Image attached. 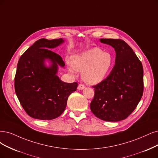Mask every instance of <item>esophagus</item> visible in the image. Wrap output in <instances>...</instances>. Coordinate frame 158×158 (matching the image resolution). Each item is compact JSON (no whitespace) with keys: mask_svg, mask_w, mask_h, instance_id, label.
Segmentation results:
<instances>
[{"mask_svg":"<svg viewBox=\"0 0 158 158\" xmlns=\"http://www.w3.org/2000/svg\"><path fill=\"white\" fill-rule=\"evenodd\" d=\"M85 85H83V84H79V85H78V87H77V89H79V90H83V89H85Z\"/></svg>","mask_w":158,"mask_h":158,"instance_id":"1","label":"esophagus"}]
</instances>
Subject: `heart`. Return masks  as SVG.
I'll use <instances>...</instances> for the list:
<instances>
[{
    "label": "heart",
    "mask_w": 158,
    "mask_h": 158,
    "mask_svg": "<svg viewBox=\"0 0 158 158\" xmlns=\"http://www.w3.org/2000/svg\"><path fill=\"white\" fill-rule=\"evenodd\" d=\"M69 66V71L82 72L86 83L97 84L105 78L113 64V56L98 48H92L74 55Z\"/></svg>",
    "instance_id": "heart-1"
}]
</instances>
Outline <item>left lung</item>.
Segmentation results:
<instances>
[{"label": "left lung", "mask_w": 158, "mask_h": 158, "mask_svg": "<svg viewBox=\"0 0 158 158\" xmlns=\"http://www.w3.org/2000/svg\"><path fill=\"white\" fill-rule=\"evenodd\" d=\"M116 51L115 64L107 77L92 86L94 96L90 109L105 121L124 120L133 111L143 96V68L131 47L121 39H100Z\"/></svg>", "instance_id": "obj_1"}]
</instances>
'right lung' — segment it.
Returning a JSON list of instances; mask_svg holds the SVG:
<instances>
[{
	"instance_id": "obj_1",
	"label": "right lung",
	"mask_w": 158,
	"mask_h": 158,
	"mask_svg": "<svg viewBox=\"0 0 158 158\" xmlns=\"http://www.w3.org/2000/svg\"><path fill=\"white\" fill-rule=\"evenodd\" d=\"M64 42L62 38L37 40L20 57L15 76L17 98L32 118L52 120L65 110L68 96L78 84L64 83L56 75L58 66H65L62 57L51 49ZM49 59L52 65L46 68L43 62Z\"/></svg>"
}]
</instances>
